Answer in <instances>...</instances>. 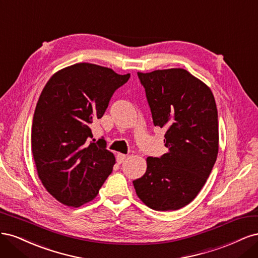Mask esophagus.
Wrapping results in <instances>:
<instances>
[{
  "mask_svg": "<svg viewBox=\"0 0 258 258\" xmlns=\"http://www.w3.org/2000/svg\"><path fill=\"white\" fill-rule=\"evenodd\" d=\"M126 157H127V156L124 155V154L118 153V154L116 155V160H117V162H118V163H121V162H123L124 159H126Z\"/></svg>",
  "mask_w": 258,
  "mask_h": 258,
  "instance_id": "esophagus-1",
  "label": "esophagus"
}]
</instances>
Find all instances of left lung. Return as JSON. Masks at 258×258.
Here are the masks:
<instances>
[{
	"label": "left lung",
	"instance_id": "8db88e82",
	"mask_svg": "<svg viewBox=\"0 0 258 258\" xmlns=\"http://www.w3.org/2000/svg\"><path fill=\"white\" fill-rule=\"evenodd\" d=\"M155 126L165 128L169 152L148 157L145 174L134 181L138 197L156 211H174L196 198L218 153L214 96L184 69L138 72Z\"/></svg>",
	"mask_w": 258,
	"mask_h": 258
}]
</instances>
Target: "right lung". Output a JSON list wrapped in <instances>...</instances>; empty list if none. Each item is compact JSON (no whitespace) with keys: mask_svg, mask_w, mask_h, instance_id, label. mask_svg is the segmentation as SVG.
I'll use <instances>...</instances> for the list:
<instances>
[{"mask_svg":"<svg viewBox=\"0 0 258 258\" xmlns=\"http://www.w3.org/2000/svg\"><path fill=\"white\" fill-rule=\"evenodd\" d=\"M129 77L83 62L60 70L45 85L33 116L31 146L38 177L61 204L77 208L95 199L112 173L114 155L104 139L91 141L90 126Z\"/></svg>","mask_w":258,"mask_h":258,"instance_id":"right-lung-1","label":"right lung"}]
</instances>
